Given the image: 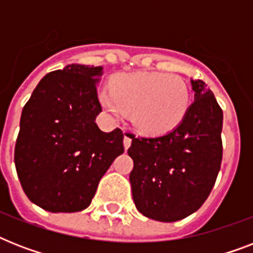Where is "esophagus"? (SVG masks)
<instances>
[{
	"mask_svg": "<svg viewBox=\"0 0 253 253\" xmlns=\"http://www.w3.org/2000/svg\"><path fill=\"white\" fill-rule=\"evenodd\" d=\"M123 146H125V148H128V147L131 146V138H130V134H126L125 135V139H123Z\"/></svg>",
	"mask_w": 253,
	"mask_h": 253,
	"instance_id": "esophagus-1",
	"label": "esophagus"
}]
</instances>
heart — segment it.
I'll return each instance as SVG.
<instances>
[{"mask_svg": "<svg viewBox=\"0 0 253 253\" xmlns=\"http://www.w3.org/2000/svg\"><path fill=\"white\" fill-rule=\"evenodd\" d=\"M115 117L131 111V121L151 135L166 134L182 122L190 106V90L180 76L160 72L127 73L111 81L99 94Z\"/></svg>", "mask_w": 253, "mask_h": 253, "instance_id": "obj_1", "label": "heart"}]
</instances>
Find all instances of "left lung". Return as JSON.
Returning <instances> with one entry per match:
<instances>
[{
  "mask_svg": "<svg viewBox=\"0 0 253 253\" xmlns=\"http://www.w3.org/2000/svg\"><path fill=\"white\" fill-rule=\"evenodd\" d=\"M194 102L182 122L160 136H135L128 155L132 198L143 215L176 222L208 200L219 173L223 113L202 80H192Z\"/></svg>",
  "mask_w": 253,
  "mask_h": 253,
  "instance_id": "left-lung-1",
  "label": "left lung"
}]
</instances>
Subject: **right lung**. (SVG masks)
<instances>
[{
  "instance_id": "1",
  "label": "right lung",
  "mask_w": 253,
  "mask_h": 253,
  "mask_svg": "<svg viewBox=\"0 0 253 253\" xmlns=\"http://www.w3.org/2000/svg\"><path fill=\"white\" fill-rule=\"evenodd\" d=\"M102 67L72 64L45 75L23 107L14 163L23 192L51 212L86 209L123 154V132H103L97 83Z\"/></svg>"
}]
</instances>
